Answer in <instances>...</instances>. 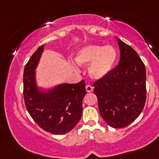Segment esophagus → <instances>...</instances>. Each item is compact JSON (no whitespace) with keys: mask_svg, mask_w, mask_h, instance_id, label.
Listing matches in <instances>:
<instances>
[{"mask_svg":"<svg viewBox=\"0 0 159 159\" xmlns=\"http://www.w3.org/2000/svg\"><path fill=\"white\" fill-rule=\"evenodd\" d=\"M85 88H86L87 92H88V93L92 92V91L93 90V88L91 85H90V84H87Z\"/></svg>","mask_w":159,"mask_h":159,"instance_id":"34e87169","label":"esophagus"}]
</instances>
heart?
<instances>
[{
    "label": "heart",
    "instance_id": "1",
    "mask_svg": "<svg viewBox=\"0 0 159 159\" xmlns=\"http://www.w3.org/2000/svg\"><path fill=\"white\" fill-rule=\"evenodd\" d=\"M118 57L116 48L111 45H88L80 49L76 56L77 64L89 66V75L101 79L111 71Z\"/></svg>",
    "mask_w": 159,
    "mask_h": 159
}]
</instances>
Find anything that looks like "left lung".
<instances>
[{"instance_id": "obj_1", "label": "left lung", "mask_w": 159, "mask_h": 159, "mask_svg": "<svg viewBox=\"0 0 159 159\" xmlns=\"http://www.w3.org/2000/svg\"><path fill=\"white\" fill-rule=\"evenodd\" d=\"M118 41V66L93 83L100 114L113 128H123L133 122L146 100L145 65L131 46Z\"/></svg>"}]
</instances>
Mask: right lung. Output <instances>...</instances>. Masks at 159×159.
Listing matches in <instances>:
<instances>
[{"mask_svg": "<svg viewBox=\"0 0 159 159\" xmlns=\"http://www.w3.org/2000/svg\"><path fill=\"white\" fill-rule=\"evenodd\" d=\"M44 46L36 50L25 66L24 99L27 111L39 127L51 134H62L74 129L81 118L85 84L82 80L76 84H60L48 93L39 91L34 69Z\"/></svg>", "mask_w": 159, "mask_h": 159, "instance_id": "1", "label": "right lung"}]
</instances>
